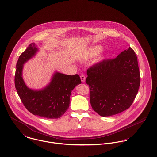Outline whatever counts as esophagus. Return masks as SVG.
<instances>
[{
  "mask_svg": "<svg viewBox=\"0 0 157 157\" xmlns=\"http://www.w3.org/2000/svg\"><path fill=\"white\" fill-rule=\"evenodd\" d=\"M80 78H81V80H82V82H85V79H86V78H85V75L82 74V75H80Z\"/></svg>",
  "mask_w": 157,
  "mask_h": 157,
  "instance_id": "esophagus-1",
  "label": "esophagus"
}]
</instances>
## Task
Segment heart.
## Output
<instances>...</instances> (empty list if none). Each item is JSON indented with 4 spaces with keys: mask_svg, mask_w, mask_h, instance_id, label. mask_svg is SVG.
I'll return each instance as SVG.
<instances>
[{
    "mask_svg": "<svg viewBox=\"0 0 157 157\" xmlns=\"http://www.w3.org/2000/svg\"><path fill=\"white\" fill-rule=\"evenodd\" d=\"M103 50V47L99 45L95 46L90 48L86 52V56L89 58H92L97 56Z\"/></svg>",
    "mask_w": 157,
    "mask_h": 157,
    "instance_id": "b5f03b06",
    "label": "heart"
}]
</instances>
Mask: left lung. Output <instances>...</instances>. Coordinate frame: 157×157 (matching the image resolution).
Segmentation results:
<instances>
[{"instance_id": "obj_1", "label": "left lung", "mask_w": 157, "mask_h": 157, "mask_svg": "<svg viewBox=\"0 0 157 157\" xmlns=\"http://www.w3.org/2000/svg\"><path fill=\"white\" fill-rule=\"evenodd\" d=\"M86 83L94 111L109 117L128 109L140 85L137 57L129 47L113 59L103 60L87 70Z\"/></svg>"}]
</instances>
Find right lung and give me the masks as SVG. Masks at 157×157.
<instances>
[{"instance_id": "1", "label": "right lung", "mask_w": 157, "mask_h": 157, "mask_svg": "<svg viewBox=\"0 0 157 157\" xmlns=\"http://www.w3.org/2000/svg\"><path fill=\"white\" fill-rule=\"evenodd\" d=\"M39 51L32 43L19 56L15 74V87L25 107L34 115L46 118L61 117L69 106L70 95L74 88L82 83L78 74L66 75L56 71L51 82L41 90H33L25 84L22 76L23 65Z\"/></svg>"}]
</instances>
